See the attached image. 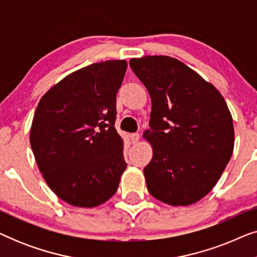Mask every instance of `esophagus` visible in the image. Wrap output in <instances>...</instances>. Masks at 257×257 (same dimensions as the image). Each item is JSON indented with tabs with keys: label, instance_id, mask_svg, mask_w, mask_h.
Wrapping results in <instances>:
<instances>
[{
	"label": "esophagus",
	"instance_id": "esophagus-1",
	"mask_svg": "<svg viewBox=\"0 0 257 257\" xmlns=\"http://www.w3.org/2000/svg\"><path fill=\"white\" fill-rule=\"evenodd\" d=\"M131 139H132L133 144H137L140 139V135H139V133H133V135H131Z\"/></svg>",
	"mask_w": 257,
	"mask_h": 257
}]
</instances>
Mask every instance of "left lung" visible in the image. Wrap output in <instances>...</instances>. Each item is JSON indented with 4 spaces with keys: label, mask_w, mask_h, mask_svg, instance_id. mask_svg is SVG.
Segmentation results:
<instances>
[{
    "label": "left lung",
    "mask_w": 257,
    "mask_h": 257,
    "mask_svg": "<svg viewBox=\"0 0 257 257\" xmlns=\"http://www.w3.org/2000/svg\"><path fill=\"white\" fill-rule=\"evenodd\" d=\"M130 65L149 91L152 110L144 139L153 157L144 168L151 195L188 206L212 191L234 150L226 100L212 83L170 56L132 58Z\"/></svg>",
    "instance_id": "left-lung-1"
}]
</instances>
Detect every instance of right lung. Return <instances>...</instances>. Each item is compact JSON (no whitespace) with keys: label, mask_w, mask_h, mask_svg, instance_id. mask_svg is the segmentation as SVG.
Instances as JSON below:
<instances>
[{"label":"right lung","mask_w":257,"mask_h":257,"mask_svg":"<svg viewBox=\"0 0 257 257\" xmlns=\"http://www.w3.org/2000/svg\"><path fill=\"white\" fill-rule=\"evenodd\" d=\"M124 59L93 63L55 84L37 105L30 145L45 182L69 205L93 208L117 192L127 164L114 127Z\"/></svg>","instance_id":"right-lung-1"}]
</instances>
